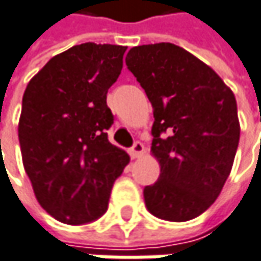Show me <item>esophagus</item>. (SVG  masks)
I'll list each match as a JSON object with an SVG mask.
<instances>
[{
	"instance_id": "34e87169",
	"label": "esophagus",
	"mask_w": 261,
	"mask_h": 261,
	"mask_svg": "<svg viewBox=\"0 0 261 261\" xmlns=\"http://www.w3.org/2000/svg\"><path fill=\"white\" fill-rule=\"evenodd\" d=\"M143 151H145V146H143V143L142 142H134V145L131 146L130 149V155L131 158H139L140 155L143 154Z\"/></svg>"
}]
</instances>
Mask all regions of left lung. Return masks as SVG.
I'll return each instance as SVG.
<instances>
[{"label":"left lung","mask_w":261,"mask_h":261,"mask_svg":"<svg viewBox=\"0 0 261 261\" xmlns=\"http://www.w3.org/2000/svg\"><path fill=\"white\" fill-rule=\"evenodd\" d=\"M125 64L152 109L158 180L145 187L148 211L182 223L203 214L230 175L241 127L236 98L204 62L172 43L130 49Z\"/></svg>","instance_id":"left-lung-1"}]
</instances>
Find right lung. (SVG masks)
Masks as SVG:
<instances>
[{
    "label": "right lung",
    "mask_w": 261,
    "mask_h": 261,
    "mask_svg": "<svg viewBox=\"0 0 261 261\" xmlns=\"http://www.w3.org/2000/svg\"><path fill=\"white\" fill-rule=\"evenodd\" d=\"M125 46L83 43L54 57L30 81L19 119L23 167L41 207L64 224L95 221L130 156L112 145L109 88Z\"/></svg>",
    "instance_id": "right-lung-1"
}]
</instances>
